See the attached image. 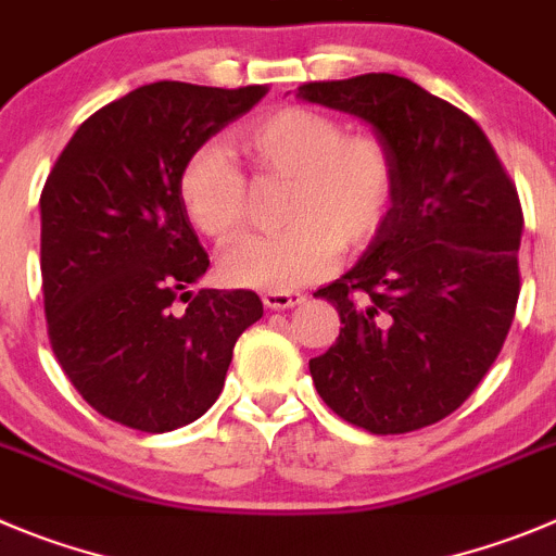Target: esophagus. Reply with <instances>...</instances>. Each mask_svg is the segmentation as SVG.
Wrapping results in <instances>:
<instances>
[{"mask_svg":"<svg viewBox=\"0 0 556 556\" xmlns=\"http://www.w3.org/2000/svg\"><path fill=\"white\" fill-rule=\"evenodd\" d=\"M263 304L268 309H290V307H299L304 304V295L302 293H282V290H268L263 293Z\"/></svg>","mask_w":556,"mask_h":556,"instance_id":"obj_1","label":"esophagus"}]
</instances>
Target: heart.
<instances>
[{"label": "heart", "instance_id": "obj_1", "mask_svg": "<svg viewBox=\"0 0 556 556\" xmlns=\"http://www.w3.org/2000/svg\"><path fill=\"white\" fill-rule=\"evenodd\" d=\"M263 175L295 178L277 236H249L222 254V277L243 288L288 290L337 266L342 243L365 249L387 227L397 197L395 155L376 134H345L337 117L304 106L263 114L238 134ZM186 216L227 243L247 227L249 184L230 150L202 142L178 175Z\"/></svg>", "mask_w": 556, "mask_h": 556}]
</instances>
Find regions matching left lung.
Listing matches in <instances>:
<instances>
[{
	"label": "left lung",
	"mask_w": 556,
	"mask_h": 556,
	"mask_svg": "<svg viewBox=\"0 0 556 556\" xmlns=\"http://www.w3.org/2000/svg\"><path fill=\"white\" fill-rule=\"evenodd\" d=\"M349 112L395 155L397 197L381 236L320 299L340 337L309 359L345 422L408 433L453 414L500 356L516 315L523 214L489 137L469 114L395 74L299 87Z\"/></svg>",
	"instance_id": "8db88e82"
}]
</instances>
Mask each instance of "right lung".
<instances>
[{"label":"right lung","instance_id":"add662e5","mask_svg":"<svg viewBox=\"0 0 556 556\" xmlns=\"http://www.w3.org/2000/svg\"><path fill=\"white\" fill-rule=\"evenodd\" d=\"M263 96L261 85L137 87L87 117L46 178L51 349L112 422L164 433L200 419L222 395L236 340L263 318L254 290H191L211 263L178 197L191 150Z\"/></svg>","mask_w":556,"mask_h":556}]
</instances>
